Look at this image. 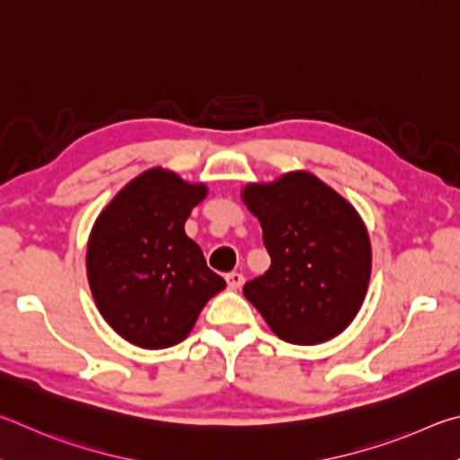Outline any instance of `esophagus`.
Masks as SVG:
<instances>
[{
	"label": "esophagus",
	"mask_w": 460,
	"mask_h": 460,
	"mask_svg": "<svg viewBox=\"0 0 460 460\" xmlns=\"http://www.w3.org/2000/svg\"><path fill=\"white\" fill-rule=\"evenodd\" d=\"M226 283H228V288H232V291H238L244 285V277L240 272H228L226 275Z\"/></svg>",
	"instance_id": "esophagus-1"
}]
</instances>
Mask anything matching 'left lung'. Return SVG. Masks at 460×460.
Instances as JSON below:
<instances>
[{"label":"left lung","mask_w":460,"mask_h":460,"mask_svg":"<svg viewBox=\"0 0 460 460\" xmlns=\"http://www.w3.org/2000/svg\"><path fill=\"white\" fill-rule=\"evenodd\" d=\"M243 201L259 217L270 254L269 270L248 280L244 296L283 341L333 340L356 319L372 275L358 209L309 172L248 183Z\"/></svg>","instance_id":"left-lung-1"}]
</instances>
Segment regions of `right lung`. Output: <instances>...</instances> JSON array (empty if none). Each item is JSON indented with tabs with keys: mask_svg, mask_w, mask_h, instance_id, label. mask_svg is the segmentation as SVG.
<instances>
[{
	"mask_svg": "<svg viewBox=\"0 0 460 460\" xmlns=\"http://www.w3.org/2000/svg\"><path fill=\"white\" fill-rule=\"evenodd\" d=\"M206 196V183L153 167L133 177L94 220L86 244L93 299L115 333L137 348L183 341L226 287L183 230Z\"/></svg>",
	"mask_w": 460,
	"mask_h": 460,
	"instance_id": "add662e5",
	"label": "right lung"
}]
</instances>
